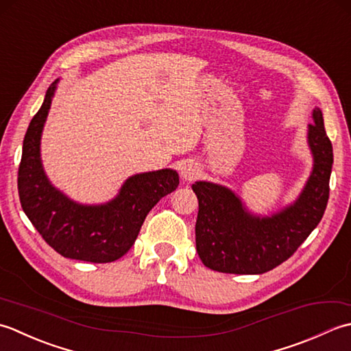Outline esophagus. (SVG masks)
<instances>
[{"label":"esophagus","instance_id":"1","mask_svg":"<svg viewBox=\"0 0 351 351\" xmlns=\"http://www.w3.org/2000/svg\"><path fill=\"white\" fill-rule=\"evenodd\" d=\"M198 168L194 165V163H184V165L182 167V177L184 178V180H194V178H197L198 176Z\"/></svg>","mask_w":351,"mask_h":351}]
</instances>
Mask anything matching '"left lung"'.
I'll list each match as a JSON object with an SVG mask.
<instances>
[{
    "label": "left lung",
    "mask_w": 351,
    "mask_h": 351,
    "mask_svg": "<svg viewBox=\"0 0 351 351\" xmlns=\"http://www.w3.org/2000/svg\"><path fill=\"white\" fill-rule=\"evenodd\" d=\"M309 145L315 165L297 202L271 218L245 212L239 198L223 186L197 182L195 244L207 268L228 274H262L297 252L318 226L328 202L333 148L324 130L323 113L313 110Z\"/></svg>",
    "instance_id": "1"
}]
</instances>
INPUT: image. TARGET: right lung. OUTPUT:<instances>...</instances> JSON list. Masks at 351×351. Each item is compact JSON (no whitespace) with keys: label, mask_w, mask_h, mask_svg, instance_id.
<instances>
[{"label":"right lung","mask_w":351,"mask_h":351,"mask_svg":"<svg viewBox=\"0 0 351 351\" xmlns=\"http://www.w3.org/2000/svg\"><path fill=\"white\" fill-rule=\"evenodd\" d=\"M56 83L27 128L18 169L21 206L36 230L57 253L69 259L107 263L123 257L134 244L148 212L176 191L178 174L160 169L130 177L113 202L82 206L54 189L44 174L39 154L42 127Z\"/></svg>","instance_id":"obj_1"}]
</instances>
